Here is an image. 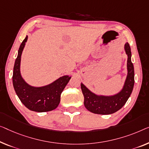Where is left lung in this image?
I'll list each match as a JSON object with an SVG mask.
<instances>
[{"mask_svg":"<svg viewBox=\"0 0 149 149\" xmlns=\"http://www.w3.org/2000/svg\"><path fill=\"white\" fill-rule=\"evenodd\" d=\"M124 49L128 55V74L123 90L119 93L111 96H97L81 84L84 96V106L90 112L97 114H113L123 108L129 98L134 84V71L131 61V50L128 43L124 45Z\"/></svg>","mask_w":149,"mask_h":149,"instance_id":"8db88e82","label":"left lung"}]
</instances>
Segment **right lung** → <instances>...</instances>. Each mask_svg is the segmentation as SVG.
Segmentation results:
<instances>
[{
  "label": "right lung",
  "mask_w": 149,
  "mask_h": 149,
  "mask_svg": "<svg viewBox=\"0 0 149 149\" xmlns=\"http://www.w3.org/2000/svg\"><path fill=\"white\" fill-rule=\"evenodd\" d=\"M27 38L26 36L18 51L13 68V87L20 100L28 109L37 112L52 111L58 106L61 93L71 79V76L64 75L43 87H33L26 84L21 77L20 64L22 52Z\"/></svg>",
  "instance_id": "obj_1"
}]
</instances>
